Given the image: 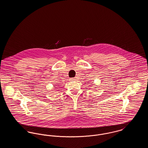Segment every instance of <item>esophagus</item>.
<instances>
[{
	"instance_id": "1",
	"label": "esophagus",
	"mask_w": 148,
	"mask_h": 148,
	"mask_svg": "<svg viewBox=\"0 0 148 148\" xmlns=\"http://www.w3.org/2000/svg\"><path fill=\"white\" fill-rule=\"evenodd\" d=\"M75 80V78L74 77H71L70 79V80Z\"/></svg>"
}]
</instances>
